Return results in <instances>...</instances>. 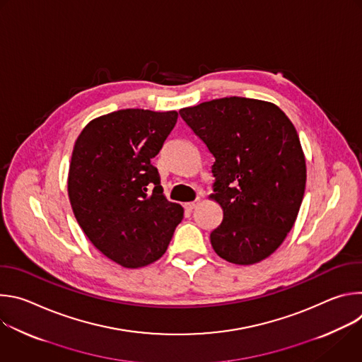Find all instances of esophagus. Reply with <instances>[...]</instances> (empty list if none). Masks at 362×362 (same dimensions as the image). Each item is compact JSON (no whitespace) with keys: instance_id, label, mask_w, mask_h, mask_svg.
Wrapping results in <instances>:
<instances>
[{"instance_id":"34e87169","label":"esophagus","mask_w":362,"mask_h":362,"mask_svg":"<svg viewBox=\"0 0 362 362\" xmlns=\"http://www.w3.org/2000/svg\"><path fill=\"white\" fill-rule=\"evenodd\" d=\"M197 204H199V200H194V202H189V203H185V209H186V211H193Z\"/></svg>"}]
</instances>
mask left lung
Segmentation results:
<instances>
[{
    "mask_svg": "<svg viewBox=\"0 0 362 362\" xmlns=\"http://www.w3.org/2000/svg\"><path fill=\"white\" fill-rule=\"evenodd\" d=\"M179 115L215 158L212 197L223 209L211 233L215 252L236 265L261 262L281 246L303 199L306 166L293 124L272 103L236 95Z\"/></svg>",
    "mask_w": 362,
    "mask_h": 362,
    "instance_id": "1",
    "label": "left lung"
}]
</instances>
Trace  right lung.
Wrapping results in <instances>:
<instances>
[{
    "instance_id": "add662e5",
    "label": "right lung",
    "mask_w": 362,
    "mask_h": 362,
    "mask_svg": "<svg viewBox=\"0 0 362 362\" xmlns=\"http://www.w3.org/2000/svg\"><path fill=\"white\" fill-rule=\"evenodd\" d=\"M176 112L117 110L78 136L69 172L74 216L90 242L124 268L146 267L166 252L183 208L163 196L158 156Z\"/></svg>"
}]
</instances>
